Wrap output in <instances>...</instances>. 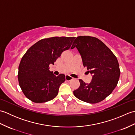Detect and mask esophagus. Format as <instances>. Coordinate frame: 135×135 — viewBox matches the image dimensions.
Wrapping results in <instances>:
<instances>
[{
  "mask_svg": "<svg viewBox=\"0 0 135 135\" xmlns=\"http://www.w3.org/2000/svg\"><path fill=\"white\" fill-rule=\"evenodd\" d=\"M73 79V77L71 76L70 75H65V80L67 81H70L71 79Z\"/></svg>",
  "mask_w": 135,
  "mask_h": 135,
  "instance_id": "34e87169",
  "label": "esophagus"
}]
</instances>
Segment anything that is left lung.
Masks as SVG:
<instances>
[{
	"label": "left lung",
	"instance_id": "left-lung-1",
	"mask_svg": "<svg viewBox=\"0 0 135 135\" xmlns=\"http://www.w3.org/2000/svg\"><path fill=\"white\" fill-rule=\"evenodd\" d=\"M76 47L81 54L84 67L93 75L90 84L79 79V87L74 91L76 98L91 104L104 100L118 84L120 69L116 56L104 43L90 36H79L71 49Z\"/></svg>",
	"mask_w": 135,
	"mask_h": 135
}]
</instances>
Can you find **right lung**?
Masks as SVG:
<instances>
[{
	"instance_id": "right-lung-1",
	"label": "right lung",
	"mask_w": 135,
	"mask_h": 135,
	"mask_svg": "<svg viewBox=\"0 0 135 135\" xmlns=\"http://www.w3.org/2000/svg\"><path fill=\"white\" fill-rule=\"evenodd\" d=\"M75 37H51L40 40L22 56L18 67L19 85L25 97L36 103H45L57 96L65 75L55 76L49 70L65 50L71 47Z\"/></svg>"
}]
</instances>
